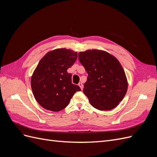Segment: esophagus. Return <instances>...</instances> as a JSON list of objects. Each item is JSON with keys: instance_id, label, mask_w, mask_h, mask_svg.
I'll use <instances>...</instances> for the list:
<instances>
[{"instance_id": "obj_1", "label": "esophagus", "mask_w": 157, "mask_h": 157, "mask_svg": "<svg viewBox=\"0 0 157 157\" xmlns=\"http://www.w3.org/2000/svg\"><path fill=\"white\" fill-rule=\"evenodd\" d=\"M78 86H80V88H81V90H82V89H83V87H84V86H83L82 83H81V82L78 83Z\"/></svg>"}]
</instances>
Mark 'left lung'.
Instances as JSON below:
<instances>
[{
    "label": "left lung",
    "mask_w": 157,
    "mask_h": 157,
    "mask_svg": "<svg viewBox=\"0 0 157 157\" xmlns=\"http://www.w3.org/2000/svg\"><path fill=\"white\" fill-rule=\"evenodd\" d=\"M78 59L88 73L83 92L98 110L115 108L124 98L128 82L119 61L108 52L90 50L78 54Z\"/></svg>",
    "instance_id": "1"
}]
</instances>
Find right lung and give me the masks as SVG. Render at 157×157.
Segmentation results:
<instances>
[{
	"label": "right lung",
	"mask_w": 157,
	"mask_h": 157,
	"mask_svg": "<svg viewBox=\"0 0 157 157\" xmlns=\"http://www.w3.org/2000/svg\"><path fill=\"white\" fill-rule=\"evenodd\" d=\"M77 59V52L59 48L48 52L40 59L31 84L34 97L42 107L59 111L68 105L76 92L81 90L72 84V75L67 73Z\"/></svg>",
	"instance_id": "right-lung-1"
}]
</instances>
